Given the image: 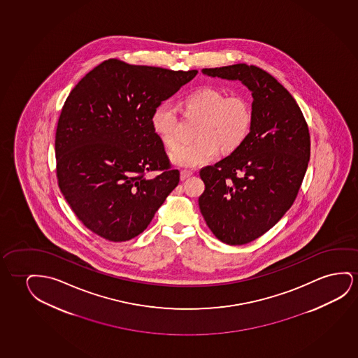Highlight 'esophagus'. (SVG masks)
Instances as JSON below:
<instances>
[{"label": "esophagus", "instance_id": "1", "mask_svg": "<svg viewBox=\"0 0 358 358\" xmlns=\"http://www.w3.org/2000/svg\"><path fill=\"white\" fill-rule=\"evenodd\" d=\"M194 174V171H180V179H182V182L187 179V178H190V176Z\"/></svg>", "mask_w": 358, "mask_h": 358}]
</instances>
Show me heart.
Wrapping results in <instances>:
<instances>
[{
  "label": "heart",
  "instance_id": "obj_1",
  "mask_svg": "<svg viewBox=\"0 0 358 358\" xmlns=\"http://www.w3.org/2000/svg\"><path fill=\"white\" fill-rule=\"evenodd\" d=\"M182 106L184 115L200 121L194 134L197 140L171 152V162L176 166H205L215 159L218 150L224 155L237 151L249 136L252 111L243 96H227L218 88L203 87L184 96ZM151 125L164 146L174 148L178 145V115L168 101L155 106Z\"/></svg>",
  "mask_w": 358,
  "mask_h": 358
}]
</instances>
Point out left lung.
<instances>
[{"instance_id": "1", "label": "left lung", "mask_w": 358, "mask_h": 358, "mask_svg": "<svg viewBox=\"0 0 358 358\" xmlns=\"http://www.w3.org/2000/svg\"><path fill=\"white\" fill-rule=\"evenodd\" d=\"M202 73L239 80L252 96L245 142L231 156L200 171L202 216L217 239L243 245L276 224L297 197L310 157L307 121L289 92L266 71L237 64Z\"/></svg>"}]
</instances>
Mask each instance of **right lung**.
Listing matches in <instances>:
<instances>
[{"label": "right lung", "mask_w": 358, "mask_h": 358, "mask_svg": "<svg viewBox=\"0 0 358 358\" xmlns=\"http://www.w3.org/2000/svg\"><path fill=\"white\" fill-rule=\"evenodd\" d=\"M196 73L109 59L71 91L56 127V176L92 232L110 242L130 241L179 184L151 115ZM157 170L162 174L148 176Z\"/></svg>", "instance_id": "right-lung-1"}]
</instances>
